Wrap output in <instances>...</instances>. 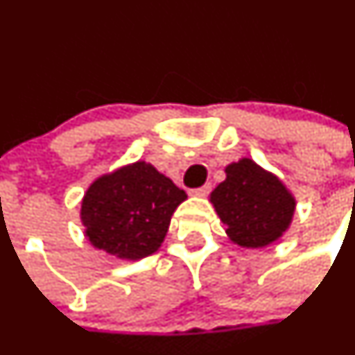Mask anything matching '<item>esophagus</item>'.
Masks as SVG:
<instances>
[{
  "mask_svg": "<svg viewBox=\"0 0 355 355\" xmlns=\"http://www.w3.org/2000/svg\"><path fill=\"white\" fill-rule=\"evenodd\" d=\"M209 191H211V184H209V182H208V184L201 186V188L191 189V191H189V194H191V196H200V198H205V196H208Z\"/></svg>",
  "mask_w": 355,
  "mask_h": 355,
  "instance_id": "obj_1",
  "label": "esophagus"
}]
</instances>
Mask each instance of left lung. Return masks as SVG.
<instances>
[{
  "label": "left lung",
  "mask_w": 355,
  "mask_h": 355,
  "mask_svg": "<svg viewBox=\"0 0 355 355\" xmlns=\"http://www.w3.org/2000/svg\"><path fill=\"white\" fill-rule=\"evenodd\" d=\"M225 174L209 201L227 225L228 239L240 247L259 249L283 237L296 208L283 181L247 157L228 164Z\"/></svg>",
  "instance_id": "obj_1"
}]
</instances>
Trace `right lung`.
Instances as JSON below:
<instances>
[{
  "instance_id": "1",
  "label": "right lung",
  "mask_w": 355,
  "mask_h": 355,
  "mask_svg": "<svg viewBox=\"0 0 355 355\" xmlns=\"http://www.w3.org/2000/svg\"><path fill=\"white\" fill-rule=\"evenodd\" d=\"M169 178L144 161L98 178L81 203L91 245L118 259L139 261L157 252L171 216L186 200Z\"/></svg>"
}]
</instances>
